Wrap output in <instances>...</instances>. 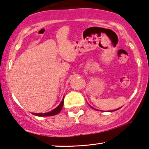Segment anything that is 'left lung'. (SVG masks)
<instances>
[{"mask_svg":"<svg viewBox=\"0 0 149 149\" xmlns=\"http://www.w3.org/2000/svg\"><path fill=\"white\" fill-rule=\"evenodd\" d=\"M91 108H93L92 106H91ZM120 108H121V107H120ZM120 108H118V109H116V110H110V111H109V112H113V111H116V110H119V109H120ZM93 109H95V108H93ZM95 110H96V109H95Z\"/></svg>","mask_w":149,"mask_h":149,"instance_id":"obj_1","label":"left lung"}]
</instances>
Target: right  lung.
<instances>
[{
    "label": "right lung",
    "instance_id": "1",
    "mask_svg": "<svg viewBox=\"0 0 149 149\" xmlns=\"http://www.w3.org/2000/svg\"><path fill=\"white\" fill-rule=\"evenodd\" d=\"M63 104H64V97H63L62 101L60 103V104L56 107V108H54V110H52L50 112H46V113H33V114L37 116H54V115L58 114L59 112H61L62 110Z\"/></svg>",
    "mask_w": 149,
    "mask_h": 149
}]
</instances>
